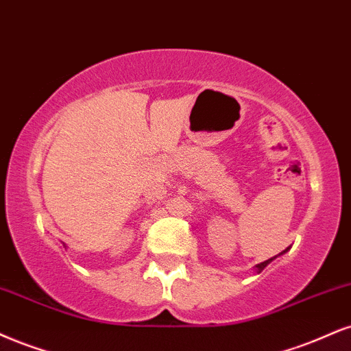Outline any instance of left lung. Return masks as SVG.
<instances>
[{"instance_id": "obj_1", "label": "left lung", "mask_w": 351, "mask_h": 351, "mask_svg": "<svg viewBox=\"0 0 351 351\" xmlns=\"http://www.w3.org/2000/svg\"><path fill=\"white\" fill-rule=\"evenodd\" d=\"M271 260H273V258H269V260H267V261H263V263H260V265H258V267H256V268H258V273H260V271H263V268H265V267H267V265H268V263H269V261H271Z\"/></svg>"}]
</instances>
